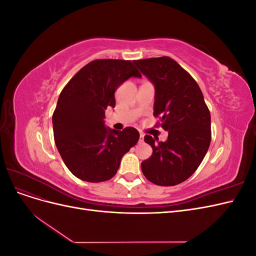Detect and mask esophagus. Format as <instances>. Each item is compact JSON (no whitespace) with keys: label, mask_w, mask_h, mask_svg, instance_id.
I'll use <instances>...</instances> for the list:
<instances>
[{"label":"esophagus","mask_w":256,"mask_h":256,"mask_svg":"<svg viewBox=\"0 0 256 256\" xmlns=\"http://www.w3.org/2000/svg\"><path fill=\"white\" fill-rule=\"evenodd\" d=\"M143 140H144V136L141 134H140V142H143Z\"/></svg>","instance_id":"obj_1"}]
</instances>
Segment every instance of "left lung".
Masks as SVG:
<instances>
[{
    "mask_svg": "<svg viewBox=\"0 0 256 256\" xmlns=\"http://www.w3.org/2000/svg\"><path fill=\"white\" fill-rule=\"evenodd\" d=\"M134 63L154 83V116L168 132L166 142L144 136L152 154L142 162V172L154 184H178L196 171L210 145V112L196 81L173 58H150Z\"/></svg>",
    "mask_w": 256,
    "mask_h": 256,
    "instance_id": "8db88e82",
    "label": "left lung"
}]
</instances>
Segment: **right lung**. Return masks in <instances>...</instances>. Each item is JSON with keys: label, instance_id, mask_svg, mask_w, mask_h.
<instances>
[{"label": "right lung", "instance_id": "right-lung-1", "mask_svg": "<svg viewBox=\"0 0 256 256\" xmlns=\"http://www.w3.org/2000/svg\"><path fill=\"white\" fill-rule=\"evenodd\" d=\"M130 76H141L131 60H95L60 92L52 116L54 141L69 171L82 180H111L124 154L138 141L136 128L118 131L104 122L106 108L115 106V90Z\"/></svg>", "mask_w": 256, "mask_h": 256}]
</instances>
